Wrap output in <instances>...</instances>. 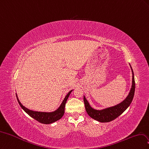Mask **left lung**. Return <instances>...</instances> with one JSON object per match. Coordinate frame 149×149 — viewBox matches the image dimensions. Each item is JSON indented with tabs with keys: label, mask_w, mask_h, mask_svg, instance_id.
I'll return each mask as SVG.
<instances>
[{
	"label": "left lung",
	"mask_w": 149,
	"mask_h": 149,
	"mask_svg": "<svg viewBox=\"0 0 149 149\" xmlns=\"http://www.w3.org/2000/svg\"><path fill=\"white\" fill-rule=\"evenodd\" d=\"M132 69V68H131ZM132 88L127 98L124 100L122 103L116 105V106L108 108L103 110H96L93 109L90 106L87 99L84 97V102L85 104V107L86 111L89 116L97 121L102 123H107L113 121V120L117 118L120 116L125 110L129 107L131 103L132 99L134 98V92H135V80H134V72L132 69Z\"/></svg>",
	"instance_id": "left-lung-1"
}]
</instances>
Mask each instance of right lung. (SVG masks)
Wrapping results in <instances>:
<instances>
[{
    "label": "right lung",
    "instance_id": "obj_1",
    "mask_svg": "<svg viewBox=\"0 0 149 149\" xmlns=\"http://www.w3.org/2000/svg\"><path fill=\"white\" fill-rule=\"evenodd\" d=\"M71 90L68 93V94L66 95V97H65L64 100L62 102V104H61L60 107L56 110L54 112H51V113H45V112H38V111H32V110H30L29 109H28L25 108L24 106H23L22 104L19 101L17 95V98L18 102L19 104L20 105V107L22 108L25 111L29 116H30L31 118H34L36 121L38 122H40L42 124H48L54 123L57 120L60 119L64 114V110H65V103L68 100L69 95L70 93L72 92Z\"/></svg>",
    "mask_w": 149,
    "mask_h": 149
}]
</instances>
